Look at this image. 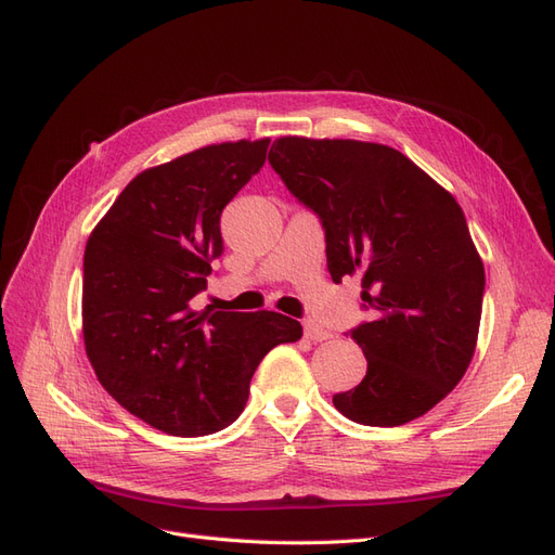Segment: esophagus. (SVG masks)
Segmentation results:
<instances>
[{
	"label": "esophagus",
	"mask_w": 555,
	"mask_h": 555,
	"mask_svg": "<svg viewBox=\"0 0 555 555\" xmlns=\"http://www.w3.org/2000/svg\"><path fill=\"white\" fill-rule=\"evenodd\" d=\"M304 331H306V338L312 343H324L331 338V331L322 328L317 322H312V319H308V322L304 324Z\"/></svg>",
	"instance_id": "esophagus-1"
}]
</instances>
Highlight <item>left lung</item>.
I'll return each instance as SVG.
<instances>
[{
    "instance_id": "obj_1",
    "label": "left lung",
    "mask_w": 555,
    "mask_h": 555,
    "mask_svg": "<svg viewBox=\"0 0 555 555\" xmlns=\"http://www.w3.org/2000/svg\"><path fill=\"white\" fill-rule=\"evenodd\" d=\"M268 162L326 231L333 282L361 275L373 322L351 331L367 373L333 405L363 426H402L456 386L475 357L483 263L442 184L398 150L282 137Z\"/></svg>"
}]
</instances>
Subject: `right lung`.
<instances>
[{"mask_svg": "<svg viewBox=\"0 0 555 555\" xmlns=\"http://www.w3.org/2000/svg\"><path fill=\"white\" fill-rule=\"evenodd\" d=\"M271 139L215 143L133 178L82 259V340L104 389L141 422L198 438L241 416L249 382L304 326L280 312L194 310L222 255L220 215Z\"/></svg>", "mask_w": 555, "mask_h": 555, "instance_id": "obj_1", "label": "right lung"}]
</instances>
